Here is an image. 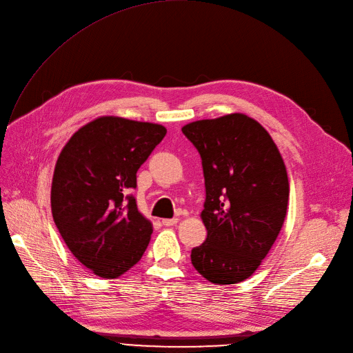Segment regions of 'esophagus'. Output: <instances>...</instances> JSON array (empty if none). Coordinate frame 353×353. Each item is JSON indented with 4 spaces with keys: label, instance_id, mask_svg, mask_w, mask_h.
<instances>
[{
    "label": "esophagus",
    "instance_id": "1",
    "mask_svg": "<svg viewBox=\"0 0 353 353\" xmlns=\"http://www.w3.org/2000/svg\"><path fill=\"white\" fill-rule=\"evenodd\" d=\"M177 221H179V219H164V220H161V224L166 227H170V225L177 224Z\"/></svg>",
    "mask_w": 353,
    "mask_h": 353
}]
</instances>
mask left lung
Segmentation results:
<instances>
[{
	"label": "left lung",
	"mask_w": 353,
	"mask_h": 353,
	"mask_svg": "<svg viewBox=\"0 0 353 353\" xmlns=\"http://www.w3.org/2000/svg\"><path fill=\"white\" fill-rule=\"evenodd\" d=\"M199 150L205 241L193 267L213 284H237L260 267L283 228L290 197L287 169L270 133L243 113L181 128Z\"/></svg>",
	"instance_id": "1"
}]
</instances>
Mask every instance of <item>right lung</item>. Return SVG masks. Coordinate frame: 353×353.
Listing matches in <instances>:
<instances>
[{"label": "right lung", "mask_w": 353, "mask_h": 353, "mask_svg": "<svg viewBox=\"0 0 353 353\" xmlns=\"http://www.w3.org/2000/svg\"><path fill=\"white\" fill-rule=\"evenodd\" d=\"M166 132L156 123L102 116L75 132L57 160L55 225L77 260L98 276H121L149 245L152 223L128 193Z\"/></svg>", "instance_id": "obj_1"}]
</instances>
